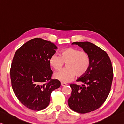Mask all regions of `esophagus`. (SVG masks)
Wrapping results in <instances>:
<instances>
[{"instance_id": "esophagus-1", "label": "esophagus", "mask_w": 124, "mask_h": 124, "mask_svg": "<svg viewBox=\"0 0 124 124\" xmlns=\"http://www.w3.org/2000/svg\"><path fill=\"white\" fill-rule=\"evenodd\" d=\"M66 85H67V84H66L65 83H62V82L61 83V85H62V86H66Z\"/></svg>"}]
</instances>
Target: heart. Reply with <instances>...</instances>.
I'll use <instances>...</instances> for the list:
<instances>
[{
  "label": "heart",
  "instance_id": "heart-1",
  "mask_svg": "<svg viewBox=\"0 0 124 124\" xmlns=\"http://www.w3.org/2000/svg\"><path fill=\"white\" fill-rule=\"evenodd\" d=\"M49 63L51 67L56 70H60L66 63L67 68L56 72L54 78L67 83L71 81L75 75L81 77L86 73L90 66V58L85 51L69 47L61 51L60 56L53 54L49 59Z\"/></svg>",
  "mask_w": 124,
  "mask_h": 124
}]
</instances>
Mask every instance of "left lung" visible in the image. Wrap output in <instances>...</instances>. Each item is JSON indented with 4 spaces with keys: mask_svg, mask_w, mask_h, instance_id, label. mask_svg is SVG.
I'll use <instances>...</instances> for the list:
<instances>
[{
    "mask_svg": "<svg viewBox=\"0 0 124 124\" xmlns=\"http://www.w3.org/2000/svg\"><path fill=\"white\" fill-rule=\"evenodd\" d=\"M89 55L90 66L84 75L77 79L84 83L82 86L70 85L72 89L68 105L73 111L80 114L98 109L107 99L113 79L111 62L107 53L88 41L74 42Z\"/></svg>",
    "mask_w": 124,
    "mask_h": 124,
    "instance_id": "left-lung-1",
    "label": "left lung"
}]
</instances>
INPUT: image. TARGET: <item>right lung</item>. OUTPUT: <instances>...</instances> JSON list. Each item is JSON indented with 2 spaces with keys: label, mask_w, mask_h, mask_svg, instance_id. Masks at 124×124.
<instances>
[{
  "label": "right lung",
  "mask_w": 124,
  "mask_h": 124,
  "mask_svg": "<svg viewBox=\"0 0 124 124\" xmlns=\"http://www.w3.org/2000/svg\"><path fill=\"white\" fill-rule=\"evenodd\" d=\"M57 46L40 38L28 41L15 53L10 68L11 86L21 103L29 109L46 108L51 93L60 86V82L51 79L53 71L49 59Z\"/></svg>",
  "instance_id": "right-lung-1"
}]
</instances>
